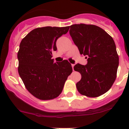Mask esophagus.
I'll list each match as a JSON object with an SVG mask.
<instances>
[{"mask_svg":"<svg viewBox=\"0 0 129 129\" xmlns=\"http://www.w3.org/2000/svg\"><path fill=\"white\" fill-rule=\"evenodd\" d=\"M72 69H73V71H74V64H72Z\"/></svg>","mask_w":129,"mask_h":129,"instance_id":"1","label":"esophagus"}]
</instances>
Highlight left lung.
Wrapping results in <instances>:
<instances>
[{
	"label": "left lung",
	"instance_id": "obj_1",
	"mask_svg": "<svg viewBox=\"0 0 129 129\" xmlns=\"http://www.w3.org/2000/svg\"><path fill=\"white\" fill-rule=\"evenodd\" d=\"M70 27L74 44L87 58L86 65L77 63L74 67L82 75L77 89L84 95L99 97L110 89L116 79L119 56L114 40L98 26L80 24Z\"/></svg>",
	"mask_w": 129,
	"mask_h": 129
}]
</instances>
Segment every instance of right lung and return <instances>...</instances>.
<instances>
[{
    "label": "right lung",
    "instance_id": "1",
    "mask_svg": "<svg viewBox=\"0 0 129 129\" xmlns=\"http://www.w3.org/2000/svg\"><path fill=\"white\" fill-rule=\"evenodd\" d=\"M69 29V26L35 28L20 42L17 54L19 75L28 92L40 100L58 97L72 72L67 60L55 62L52 59V52L57 50V40Z\"/></svg>",
    "mask_w": 129,
    "mask_h": 129
}]
</instances>
